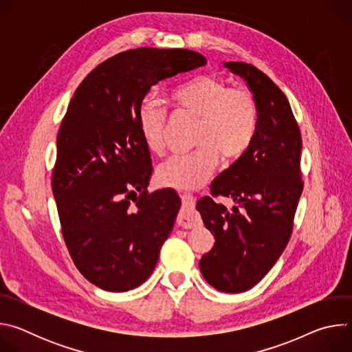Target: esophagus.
<instances>
[{"label": "esophagus", "mask_w": 352, "mask_h": 352, "mask_svg": "<svg viewBox=\"0 0 352 352\" xmlns=\"http://www.w3.org/2000/svg\"><path fill=\"white\" fill-rule=\"evenodd\" d=\"M182 209L178 214V224L184 228H190L199 224V219L193 214V208L196 204V197L190 193H181Z\"/></svg>", "instance_id": "1"}]
</instances>
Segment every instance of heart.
Returning a JSON list of instances; mask_svg holds the SVG:
<instances>
[{
    "mask_svg": "<svg viewBox=\"0 0 352 352\" xmlns=\"http://www.w3.org/2000/svg\"><path fill=\"white\" fill-rule=\"evenodd\" d=\"M171 102L195 117L192 144L186 155L164 162L156 173L157 182L175 189H193L204 184L219 162V156L231 162L242 156L254 140L258 125V106L252 93L242 87H230L214 75L196 76L171 91ZM139 132L152 153L164 148L167 124L166 109L152 97L143 98L138 113Z\"/></svg>",
    "mask_w": 352,
    "mask_h": 352,
    "instance_id": "heart-1",
    "label": "heart"
}]
</instances>
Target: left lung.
I'll return each mask as SVG.
<instances>
[{
    "mask_svg": "<svg viewBox=\"0 0 352 352\" xmlns=\"http://www.w3.org/2000/svg\"><path fill=\"white\" fill-rule=\"evenodd\" d=\"M242 78L258 106V125L246 152L212 184L213 195L231 197V210L209 196L196 210L214 234V245L199 261L205 280L219 291L238 294L256 285L285 249L304 184L302 139L291 106L278 86L256 67L224 63Z\"/></svg>",
    "mask_w": 352,
    "mask_h": 352,
    "instance_id": "left-lung-1",
    "label": "left lung"
}]
</instances>
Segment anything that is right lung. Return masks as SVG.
Returning <instances> with one entry per match:
<instances>
[{"instance_id":"obj_1","label":"right lung","mask_w":352,"mask_h":352,"mask_svg":"<svg viewBox=\"0 0 352 352\" xmlns=\"http://www.w3.org/2000/svg\"><path fill=\"white\" fill-rule=\"evenodd\" d=\"M204 65L190 50H128L96 67L71 100L52 186L69 255L98 288L129 291L155 270L181 199L147 193L153 167L138 113L153 85Z\"/></svg>"}]
</instances>
